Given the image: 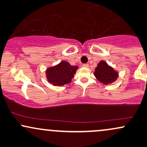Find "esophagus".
<instances>
[{"label":"esophagus","mask_w":147,"mask_h":147,"mask_svg":"<svg viewBox=\"0 0 147 147\" xmlns=\"http://www.w3.org/2000/svg\"><path fill=\"white\" fill-rule=\"evenodd\" d=\"M82 66H83L84 68H88V63H84L83 65H82Z\"/></svg>","instance_id":"obj_1"}]
</instances>
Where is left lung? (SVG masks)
Wrapping results in <instances>:
<instances>
[{
	"label": "left lung",
	"mask_w": 147,
	"mask_h": 147,
	"mask_svg": "<svg viewBox=\"0 0 147 147\" xmlns=\"http://www.w3.org/2000/svg\"><path fill=\"white\" fill-rule=\"evenodd\" d=\"M94 75L97 80L104 84H112L118 77V72L104 61H101L97 64Z\"/></svg>",
	"instance_id": "8db88e82"
}]
</instances>
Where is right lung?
<instances>
[{
    "label": "right lung",
    "mask_w": 147,
    "mask_h": 147,
    "mask_svg": "<svg viewBox=\"0 0 147 147\" xmlns=\"http://www.w3.org/2000/svg\"><path fill=\"white\" fill-rule=\"evenodd\" d=\"M77 69V65H71L68 62L63 61L55 66L48 68L45 73L49 83L53 86H62L71 82Z\"/></svg>",
    "instance_id": "add662e5"
}]
</instances>
